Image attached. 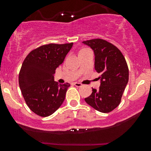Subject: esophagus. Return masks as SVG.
Masks as SVG:
<instances>
[{
	"label": "esophagus",
	"mask_w": 151,
	"mask_h": 151,
	"mask_svg": "<svg viewBox=\"0 0 151 151\" xmlns=\"http://www.w3.org/2000/svg\"><path fill=\"white\" fill-rule=\"evenodd\" d=\"M74 85H75L76 87H81L82 86V84H80V83H74Z\"/></svg>",
	"instance_id": "34e87169"
}]
</instances>
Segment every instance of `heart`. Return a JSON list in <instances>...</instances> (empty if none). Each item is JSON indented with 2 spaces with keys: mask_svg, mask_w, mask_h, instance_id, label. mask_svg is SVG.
Returning <instances> with one entry per match:
<instances>
[{
  "mask_svg": "<svg viewBox=\"0 0 151 151\" xmlns=\"http://www.w3.org/2000/svg\"><path fill=\"white\" fill-rule=\"evenodd\" d=\"M83 50H81V51H83Z\"/></svg>",
  "mask_w": 151,
  "mask_h": 151,
  "instance_id": "1",
  "label": "heart"
}]
</instances>
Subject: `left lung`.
Masks as SVG:
<instances>
[{"label": "left lung", "mask_w": 151, "mask_h": 151, "mask_svg": "<svg viewBox=\"0 0 151 151\" xmlns=\"http://www.w3.org/2000/svg\"><path fill=\"white\" fill-rule=\"evenodd\" d=\"M83 43L93 50L95 70L101 74L99 88H92V93L85 101L96 110L107 113L120 104L129 81L126 59L116 47L103 39H91Z\"/></svg>", "instance_id": "1"}]
</instances>
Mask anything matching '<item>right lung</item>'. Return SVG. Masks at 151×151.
<instances>
[{"label":"right lung","instance_id":"add662e5","mask_svg":"<svg viewBox=\"0 0 151 151\" xmlns=\"http://www.w3.org/2000/svg\"><path fill=\"white\" fill-rule=\"evenodd\" d=\"M72 46L73 43L43 45L32 50L22 63L19 88L30 110L39 116L51 115L64 101L70 84H58L54 74Z\"/></svg>","mask_w":151,"mask_h":151}]
</instances>
